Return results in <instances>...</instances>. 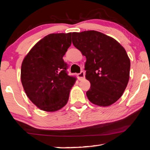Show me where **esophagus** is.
Wrapping results in <instances>:
<instances>
[{
  "instance_id": "esophagus-1",
  "label": "esophagus",
  "mask_w": 150,
  "mask_h": 150,
  "mask_svg": "<svg viewBox=\"0 0 150 150\" xmlns=\"http://www.w3.org/2000/svg\"><path fill=\"white\" fill-rule=\"evenodd\" d=\"M85 72L83 71H81L80 73H79L78 74V78L79 80H82L83 79H85Z\"/></svg>"
}]
</instances>
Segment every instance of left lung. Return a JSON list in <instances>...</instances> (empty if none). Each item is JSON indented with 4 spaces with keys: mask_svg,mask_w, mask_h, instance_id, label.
I'll list each match as a JSON object with an SVG mask.
<instances>
[{
    "mask_svg": "<svg viewBox=\"0 0 150 150\" xmlns=\"http://www.w3.org/2000/svg\"><path fill=\"white\" fill-rule=\"evenodd\" d=\"M72 42L87 58L85 77L91 83L88 99L108 106L116 102L130 78V61L124 48L112 38L89 30L72 33Z\"/></svg>",
    "mask_w": 150,
    "mask_h": 150,
    "instance_id": "8db88e82",
    "label": "left lung"
}]
</instances>
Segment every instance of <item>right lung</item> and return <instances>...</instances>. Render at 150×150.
Listing matches in <instances>:
<instances>
[{
    "instance_id": "1",
    "label": "right lung",
    "mask_w": 150,
    "mask_h": 150,
    "mask_svg": "<svg viewBox=\"0 0 150 150\" xmlns=\"http://www.w3.org/2000/svg\"><path fill=\"white\" fill-rule=\"evenodd\" d=\"M71 33L50 34L36 43L22 62L21 81L28 97L42 110L54 112L67 104L76 78L68 75L63 55Z\"/></svg>"
}]
</instances>
